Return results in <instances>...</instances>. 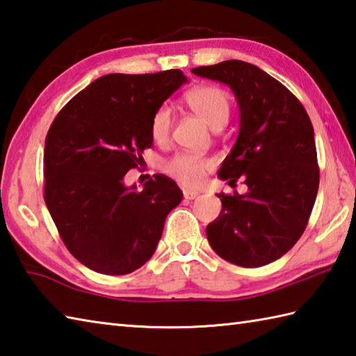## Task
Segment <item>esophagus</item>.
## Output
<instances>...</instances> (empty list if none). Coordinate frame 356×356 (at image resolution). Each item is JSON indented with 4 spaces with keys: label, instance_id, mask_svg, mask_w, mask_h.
<instances>
[{
    "label": "esophagus",
    "instance_id": "obj_1",
    "mask_svg": "<svg viewBox=\"0 0 356 356\" xmlns=\"http://www.w3.org/2000/svg\"><path fill=\"white\" fill-rule=\"evenodd\" d=\"M199 196V193L197 191H193V190H184V197L186 199V200H193V199H196Z\"/></svg>",
    "mask_w": 356,
    "mask_h": 356
}]
</instances>
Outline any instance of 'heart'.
I'll return each instance as SVG.
<instances>
[{
    "label": "heart",
    "mask_w": 356,
    "mask_h": 356,
    "mask_svg": "<svg viewBox=\"0 0 356 356\" xmlns=\"http://www.w3.org/2000/svg\"><path fill=\"white\" fill-rule=\"evenodd\" d=\"M185 102L194 114H197L211 129H220L229 115V97L218 86H199L185 95ZM171 109L160 106L151 120V137L159 143L165 142L171 132ZM213 163L205 157L190 152H179L168 159L163 170L185 186H199Z\"/></svg>",
    "instance_id": "obj_1"
}]
</instances>
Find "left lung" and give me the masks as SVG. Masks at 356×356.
Here are the masks:
<instances>
[{
	"label": "left lung",
	"instance_id": "1",
	"mask_svg": "<svg viewBox=\"0 0 356 356\" xmlns=\"http://www.w3.org/2000/svg\"><path fill=\"white\" fill-rule=\"evenodd\" d=\"M232 88L239 134L218 176L245 194H218L222 211L207 227L211 248L239 267L280 259L301 238L315 205L319 168L309 114L282 83L241 60L191 69Z\"/></svg>",
	"mask_w": 356,
	"mask_h": 356
}]
</instances>
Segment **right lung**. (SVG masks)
<instances>
[{"instance_id": "right-lung-1", "label": "right lung", "mask_w": 356, "mask_h": 356, "mask_svg": "<svg viewBox=\"0 0 356 356\" xmlns=\"http://www.w3.org/2000/svg\"><path fill=\"white\" fill-rule=\"evenodd\" d=\"M179 69L108 74L66 103L44 145V202L66 248L102 275H128L154 254L168 213L182 200L156 174L127 186L124 174L151 148V120L186 83Z\"/></svg>"}]
</instances>
